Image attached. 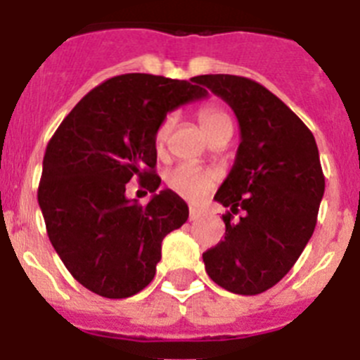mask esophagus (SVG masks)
<instances>
[{
	"mask_svg": "<svg viewBox=\"0 0 360 360\" xmlns=\"http://www.w3.org/2000/svg\"><path fill=\"white\" fill-rule=\"evenodd\" d=\"M203 218V212L200 211V209H195V207H191L189 209V219L191 221H198V219Z\"/></svg>",
	"mask_w": 360,
	"mask_h": 360,
	"instance_id": "34e87169",
	"label": "esophagus"
}]
</instances>
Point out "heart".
<instances>
[{"mask_svg":"<svg viewBox=\"0 0 360 360\" xmlns=\"http://www.w3.org/2000/svg\"><path fill=\"white\" fill-rule=\"evenodd\" d=\"M198 120L209 139L221 131H232L231 117L218 106L202 108L198 111ZM173 124L174 115H167L155 131V149H157L158 155L165 151ZM216 182H218L216 171L202 169V167H196L193 164L176 165L174 169L165 174V184L169 186V189L174 191L178 196L189 200V202H198L200 198H203L216 186Z\"/></svg>","mask_w":360,"mask_h":360,"instance_id":"1","label":"heart"}]
</instances>
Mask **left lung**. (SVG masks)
I'll list each match as a JSON object with an SVG mask.
<instances>
[{"mask_svg":"<svg viewBox=\"0 0 360 360\" xmlns=\"http://www.w3.org/2000/svg\"><path fill=\"white\" fill-rule=\"evenodd\" d=\"M196 84L232 108L240 146L214 200L225 240L203 252L209 278L232 294L256 295L287 276L307 247L324 195L316 139L294 111L259 82L238 75H198Z\"/></svg>","mask_w":360,"mask_h":360,"instance_id":"obj_1","label":"left lung"}]
</instances>
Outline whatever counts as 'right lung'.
Masks as SVG:
<instances>
[{"label":"right lung","instance_id":"right-lung-1","mask_svg":"<svg viewBox=\"0 0 360 360\" xmlns=\"http://www.w3.org/2000/svg\"><path fill=\"white\" fill-rule=\"evenodd\" d=\"M193 82L149 73L108 79L79 101L46 146L37 191L46 232L70 274L103 297L144 290L162 240L189 218L176 193H157L155 131L169 111L207 97ZM131 177L153 193L146 208L125 195Z\"/></svg>","mask_w":360,"mask_h":360}]
</instances>
